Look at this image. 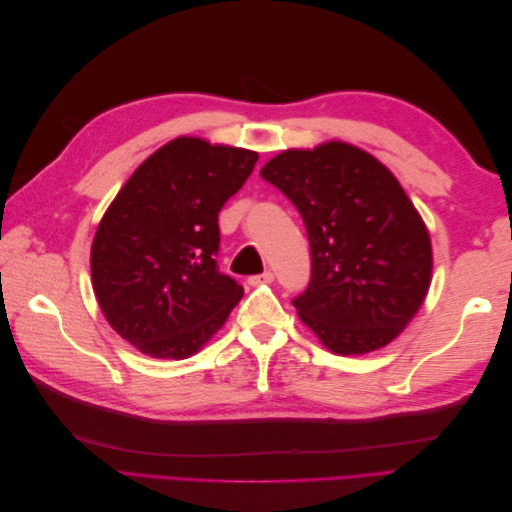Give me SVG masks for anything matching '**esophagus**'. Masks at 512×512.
I'll use <instances>...</instances> for the list:
<instances>
[{
    "label": "esophagus",
    "mask_w": 512,
    "mask_h": 512,
    "mask_svg": "<svg viewBox=\"0 0 512 512\" xmlns=\"http://www.w3.org/2000/svg\"><path fill=\"white\" fill-rule=\"evenodd\" d=\"M273 271H262L260 275H252L250 280H247V284L250 286H260V284H271L273 282Z\"/></svg>",
    "instance_id": "34e87169"
}]
</instances>
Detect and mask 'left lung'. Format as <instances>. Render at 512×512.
Masks as SVG:
<instances>
[{
    "label": "left lung",
    "instance_id": "obj_1",
    "mask_svg": "<svg viewBox=\"0 0 512 512\" xmlns=\"http://www.w3.org/2000/svg\"><path fill=\"white\" fill-rule=\"evenodd\" d=\"M260 177L305 222L312 277L292 305L337 354L378 350L404 331L431 282L421 215L384 164L348 143L288 149Z\"/></svg>",
    "mask_w": 512,
    "mask_h": 512
}]
</instances>
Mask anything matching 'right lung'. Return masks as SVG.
I'll return each instance as SVG.
<instances>
[{
	"label": "right lung",
	"mask_w": 512,
	"mask_h": 512,
	"mask_svg": "<svg viewBox=\"0 0 512 512\" xmlns=\"http://www.w3.org/2000/svg\"><path fill=\"white\" fill-rule=\"evenodd\" d=\"M258 153L181 136L138 166L91 243V282L108 324L143 354L188 359L226 322L243 288L220 273L218 213Z\"/></svg>",
	"instance_id": "obj_1"
}]
</instances>
